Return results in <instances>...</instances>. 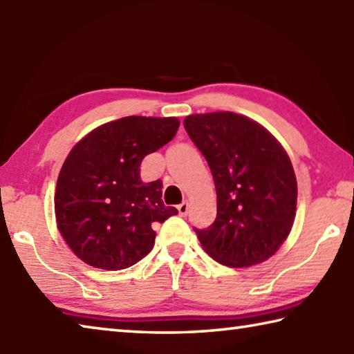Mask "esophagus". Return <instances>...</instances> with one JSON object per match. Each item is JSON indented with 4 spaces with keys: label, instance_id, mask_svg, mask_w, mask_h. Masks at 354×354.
I'll return each instance as SVG.
<instances>
[{
    "label": "esophagus",
    "instance_id": "34e87169",
    "mask_svg": "<svg viewBox=\"0 0 354 354\" xmlns=\"http://www.w3.org/2000/svg\"><path fill=\"white\" fill-rule=\"evenodd\" d=\"M188 202L187 201H183L180 205H177V209H178V214L180 216H187V213H188Z\"/></svg>",
    "mask_w": 354,
    "mask_h": 354
}]
</instances>
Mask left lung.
Segmentation results:
<instances>
[{
  "label": "left lung",
  "instance_id": "left-lung-1",
  "mask_svg": "<svg viewBox=\"0 0 354 354\" xmlns=\"http://www.w3.org/2000/svg\"><path fill=\"white\" fill-rule=\"evenodd\" d=\"M185 130L212 169L218 216L194 228L209 257L230 268H250L280 249L297 208L294 167L261 124L233 111L189 115Z\"/></svg>",
  "mask_w": 354,
  "mask_h": 354
}]
</instances>
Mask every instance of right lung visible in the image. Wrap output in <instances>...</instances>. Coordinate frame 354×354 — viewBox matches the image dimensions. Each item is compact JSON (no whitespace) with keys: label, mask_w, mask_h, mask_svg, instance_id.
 Returning <instances> with one entry per match:
<instances>
[{"label":"right lung","mask_w":354,"mask_h":354,"mask_svg":"<svg viewBox=\"0 0 354 354\" xmlns=\"http://www.w3.org/2000/svg\"><path fill=\"white\" fill-rule=\"evenodd\" d=\"M177 118L126 116L84 136L62 166L54 196L57 228L74 255L97 269H127L155 244L152 224L178 212L161 201V180L140 166L177 133Z\"/></svg>","instance_id":"add662e5"}]
</instances>
